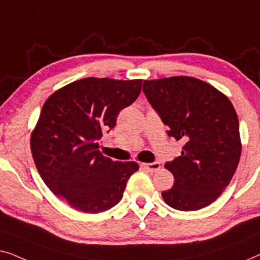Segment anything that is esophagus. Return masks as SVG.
I'll return each instance as SVG.
<instances>
[{"instance_id": "1", "label": "esophagus", "mask_w": 260, "mask_h": 260, "mask_svg": "<svg viewBox=\"0 0 260 260\" xmlns=\"http://www.w3.org/2000/svg\"><path fill=\"white\" fill-rule=\"evenodd\" d=\"M144 168H146L148 172H156L160 170V164L159 162H148V164H142Z\"/></svg>"}]
</instances>
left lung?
<instances>
[{
    "label": "left lung",
    "instance_id": "8db88e82",
    "mask_svg": "<svg viewBox=\"0 0 260 260\" xmlns=\"http://www.w3.org/2000/svg\"><path fill=\"white\" fill-rule=\"evenodd\" d=\"M142 90L168 137L185 142L165 164L174 177L162 199L179 211H197L218 199L238 167L241 142L236 109L225 94L191 76L145 80Z\"/></svg>",
    "mask_w": 260,
    "mask_h": 260
}]
</instances>
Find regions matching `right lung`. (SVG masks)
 <instances>
[{
	"mask_svg": "<svg viewBox=\"0 0 260 260\" xmlns=\"http://www.w3.org/2000/svg\"><path fill=\"white\" fill-rule=\"evenodd\" d=\"M142 80L86 78L47 99L31 132L30 149L40 175L54 194L75 210L100 213L123 196L135 161H113L99 151L105 131L137 100Z\"/></svg>",
	"mask_w": 260,
	"mask_h": 260,
	"instance_id": "right-lung-1",
	"label": "right lung"
}]
</instances>
